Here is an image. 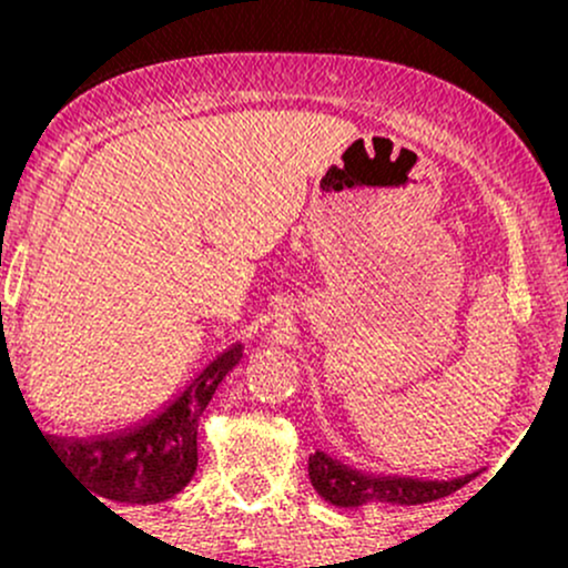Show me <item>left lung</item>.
Wrapping results in <instances>:
<instances>
[{
	"mask_svg": "<svg viewBox=\"0 0 568 568\" xmlns=\"http://www.w3.org/2000/svg\"><path fill=\"white\" fill-rule=\"evenodd\" d=\"M478 473L462 475L452 480L397 478V475H366L352 470L331 454L315 452L310 456V480L325 501L336 507H361L371 501L382 505H425L470 484Z\"/></svg>",
	"mask_w": 568,
	"mask_h": 568,
	"instance_id": "8db88e82",
	"label": "left lung"
}]
</instances>
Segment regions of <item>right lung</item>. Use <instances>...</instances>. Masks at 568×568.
<instances>
[{
	"mask_svg": "<svg viewBox=\"0 0 568 568\" xmlns=\"http://www.w3.org/2000/svg\"><path fill=\"white\" fill-rule=\"evenodd\" d=\"M4 347L8 342H2V355L10 361ZM240 361L243 344H234L207 363L197 379L160 414L122 433L84 440L58 435L42 438L69 473L95 494V499L103 497L128 505L165 501L175 497L197 470V422L216 395L219 384Z\"/></svg>",
	"mask_w": 568,
	"mask_h": 568,
	"instance_id": "right-lung-1",
	"label": "right lung"
}]
</instances>
